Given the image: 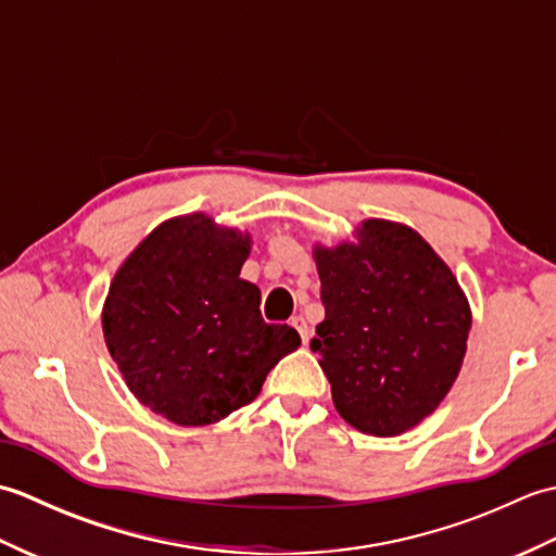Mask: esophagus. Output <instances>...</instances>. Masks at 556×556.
<instances>
[{"label":"esophagus","instance_id":"1","mask_svg":"<svg viewBox=\"0 0 556 556\" xmlns=\"http://www.w3.org/2000/svg\"><path fill=\"white\" fill-rule=\"evenodd\" d=\"M291 327H296V332L301 334L303 344H308V339H311V325L305 323V317H303V315H293V317H291Z\"/></svg>","mask_w":556,"mask_h":556}]
</instances>
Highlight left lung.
<instances>
[{"mask_svg":"<svg viewBox=\"0 0 556 556\" xmlns=\"http://www.w3.org/2000/svg\"><path fill=\"white\" fill-rule=\"evenodd\" d=\"M325 320L311 349L339 416L375 437L416 428L442 404L466 356L470 303L408 224L363 219L353 241L313 245Z\"/></svg>","mask_w":556,"mask_h":556,"instance_id":"1","label":"left lung"}]
</instances>
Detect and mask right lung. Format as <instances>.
<instances>
[{
  "instance_id": "add662e5",
  "label": "right lung",
  "mask_w": 556,
  "mask_h": 556,
  "mask_svg": "<svg viewBox=\"0 0 556 556\" xmlns=\"http://www.w3.org/2000/svg\"><path fill=\"white\" fill-rule=\"evenodd\" d=\"M251 245L205 212L172 217L134 248L104 299V344L126 387L184 428L251 404L301 346L296 329L263 320L260 289L241 279Z\"/></svg>"
}]
</instances>
